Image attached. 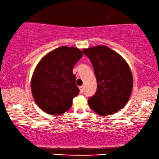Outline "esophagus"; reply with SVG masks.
<instances>
[{"label": "esophagus", "mask_w": 159, "mask_h": 159, "mask_svg": "<svg viewBox=\"0 0 159 159\" xmlns=\"http://www.w3.org/2000/svg\"><path fill=\"white\" fill-rule=\"evenodd\" d=\"M80 93H82L84 92V86H80Z\"/></svg>", "instance_id": "1"}]
</instances>
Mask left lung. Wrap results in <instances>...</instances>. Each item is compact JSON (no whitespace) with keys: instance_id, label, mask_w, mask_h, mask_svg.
I'll use <instances>...</instances> for the list:
<instances>
[{"instance_id":"1","label":"left lung","mask_w":159,"mask_h":159,"mask_svg":"<svg viewBox=\"0 0 159 159\" xmlns=\"http://www.w3.org/2000/svg\"><path fill=\"white\" fill-rule=\"evenodd\" d=\"M82 52L91 61L98 83L96 93L88 100L89 106L101 116L116 114L127 104L133 88L129 64L106 45L84 48Z\"/></svg>"}]
</instances>
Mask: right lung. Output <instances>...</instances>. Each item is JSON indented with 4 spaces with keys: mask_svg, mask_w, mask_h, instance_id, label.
Returning a JSON list of instances; mask_svg holds the SVG:
<instances>
[{
    "mask_svg": "<svg viewBox=\"0 0 159 159\" xmlns=\"http://www.w3.org/2000/svg\"><path fill=\"white\" fill-rule=\"evenodd\" d=\"M83 54L75 47L62 46L40 60L31 78L34 101L43 111L60 115L68 111L79 94L72 69Z\"/></svg>",
    "mask_w": 159,
    "mask_h": 159,
    "instance_id": "right-lung-1",
    "label": "right lung"
}]
</instances>
